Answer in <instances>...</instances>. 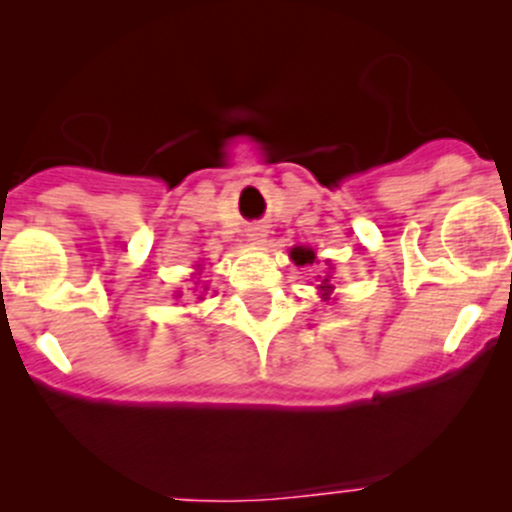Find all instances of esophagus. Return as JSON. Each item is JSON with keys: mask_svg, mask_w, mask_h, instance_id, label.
I'll use <instances>...</instances> for the list:
<instances>
[{"mask_svg": "<svg viewBox=\"0 0 512 512\" xmlns=\"http://www.w3.org/2000/svg\"><path fill=\"white\" fill-rule=\"evenodd\" d=\"M247 237H250L252 242H257V245H260V242H262V237H265V230H262V227H252V230H250V235H247Z\"/></svg>", "mask_w": 512, "mask_h": 512, "instance_id": "obj_1", "label": "esophagus"}]
</instances>
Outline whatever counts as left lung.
<instances>
[{"label": "left lung", "instance_id": "obj_1", "mask_svg": "<svg viewBox=\"0 0 512 512\" xmlns=\"http://www.w3.org/2000/svg\"><path fill=\"white\" fill-rule=\"evenodd\" d=\"M289 255H292V260H294V265H312L314 260H317V255H314V250L312 247H292V252H289ZM332 285H329V275L324 277L322 280V285H319V292H322V299H329V294H332Z\"/></svg>", "mask_w": 512, "mask_h": 512}]
</instances>
